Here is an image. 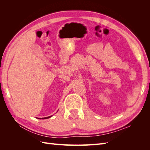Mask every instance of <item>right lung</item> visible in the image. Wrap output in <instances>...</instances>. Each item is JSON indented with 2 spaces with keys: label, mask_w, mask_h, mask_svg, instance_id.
I'll return each mask as SVG.
<instances>
[{
  "label": "right lung",
  "mask_w": 150,
  "mask_h": 150,
  "mask_svg": "<svg viewBox=\"0 0 150 150\" xmlns=\"http://www.w3.org/2000/svg\"><path fill=\"white\" fill-rule=\"evenodd\" d=\"M52 116H48V117H42V118L41 119V118H40V120H44V119H47V118H49V117H52ZM38 118V117H37ZM38 119H39V118H38Z\"/></svg>",
  "instance_id": "add662e5"
}]
</instances>
